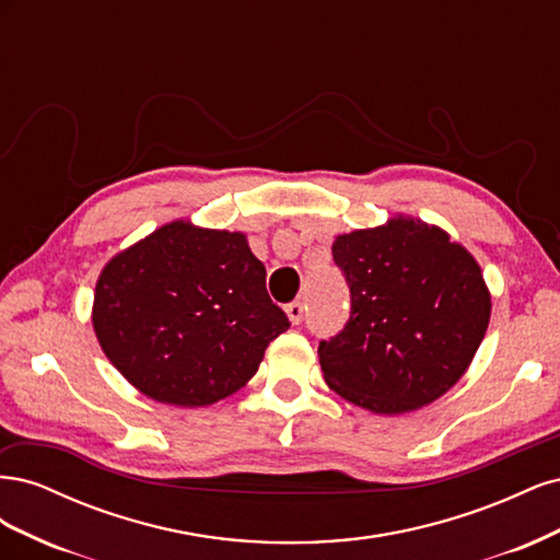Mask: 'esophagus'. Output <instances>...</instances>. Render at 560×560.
<instances>
[{
    "mask_svg": "<svg viewBox=\"0 0 560 560\" xmlns=\"http://www.w3.org/2000/svg\"><path fill=\"white\" fill-rule=\"evenodd\" d=\"M284 313H287V317H290L292 325H299V322L303 319V303L301 301H292L290 306L284 308Z\"/></svg>",
    "mask_w": 560,
    "mask_h": 560,
    "instance_id": "34e87169",
    "label": "esophagus"
}]
</instances>
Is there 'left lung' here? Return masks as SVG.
Instances as JSON below:
<instances>
[{
    "instance_id": "left-lung-1",
    "label": "left lung",
    "mask_w": 560,
    "mask_h": 560,
    "mask_svg": "<svg viewBox=\"0 0 560 560\" xmlns=\"http://www.w3.org/2000/svg\"><path fill=\"white\" fill-rule=\"evenodd\" d=\"M334 261L350 287V319L319 343L325 383L354 406L399 416L463 378L488 322L481 266L434 224L397 214L336 235Z\"/></svg>"
}]
</instances>
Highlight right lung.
I'll return each instance as SVG.
<instances>
[{
    "mask_svg": "<svg viewBox=\"0 0 560 560\" xmlns=\"http://www.w3.org/2000/svg\"><path fill=\"white\" fill-rule=\"evenodd\" d=\"M93 329L149 399L196 409L238 393L290 319L241 231L163 224L114 254L95 282Z\"/></svg>",
    "mask_w": 560,
    "mask_h": 560,
    "instance_id": "1",
    "label": "right lung"
}]
</instances>
